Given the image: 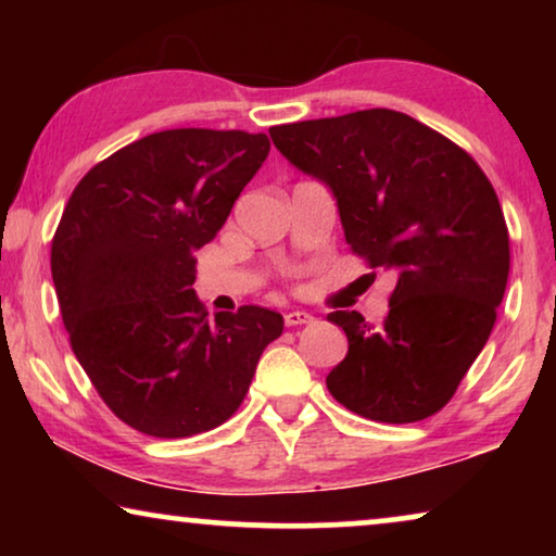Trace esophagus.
Masks as SVG:
<instances>
[{
	"mask_svg": "<svg viewBox=\"0 0 556 556\" xmlns=\"http://www.w3.org/2000/svg\"><path fill=\"white\" fill-rule=\"evenodd\" d=\"M283 318H286V326H303L314 321V316H311L308 311H288Z\"/></svg>",
	"mask_w": 556,
	"mask_h": 556,
	"instance_id": "34e87169",
	"label": "esophagus"
}]
</instances>
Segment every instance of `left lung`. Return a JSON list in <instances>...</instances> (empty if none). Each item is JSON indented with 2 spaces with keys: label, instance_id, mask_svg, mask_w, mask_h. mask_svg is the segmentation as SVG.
I'll list each match as a JSON object with an SVG mask.
<instances>
[{
  "label": "left lung",
  "instance_id": "1",
  "mask_svg": "<svg viewBox=\"0 0 556 556\" xmlns=\"http://www.w3.org/2000/svg\"><path fill=\"white\" fill-rule=\"evenodd\" d=\"M293 166L337 197L349 248L392 270L390 314L329 321L349 339L326 377L333 400L377 422L443 409L496 324L508 280V227L476 159L413 116L369 109L270 128Z\"/></svg>",
  "mask_w": 556,
  "mask_h": 556
}]
</instances>
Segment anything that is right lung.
I'll list each match as a JSON object with an SVG mask.
<instances>
[{"instance_id":"obj_1","label":"right lung","mask_w":556,"mask_h":556,"mask_svg":"<svg viewBox=\"0 0 556 556\" xmlns=\"http://www.w3.org/2000/svg\"><path fill=\"white\" fill-rule=\"evenodd\" d=\"M270 151L265 134L172 128L118 149L73 189L50 268L71 346L111 413L151 438L207 432L245 400L283 316L207 311L194 250L215 240Z\"/></svg>"}]
</instances>
